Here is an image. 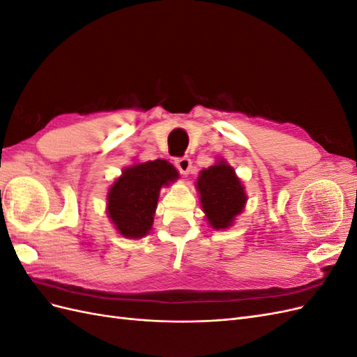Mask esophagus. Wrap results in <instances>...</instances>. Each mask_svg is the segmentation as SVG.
Here are the masks:
<instances>
[{"label":"esophagus","mask_w":357,"mask_h":357,"mask_svg":"<svg viewBox=\"0 0 357 357\" xmlns=\"http://www.w3.org/2000/svg\"><path fill=\"white\" fill-rule=\"evenodd\" d=\"M176 167L183 176H188L192 169V160L189 158H178L176 159Z\"/></svg>","instance_id":"esophagus-1"}]
</instances>
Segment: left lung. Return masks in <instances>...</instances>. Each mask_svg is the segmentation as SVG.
Wrapping results in <instances>:
<instances>
[{"instance_id": "8db88e82", "label": "left lung", "mask_w": 357, "mask_h": 357, "mask_svg": "<svg viewBox=\"0 0 357 357\" xmlns=\"http://www.w3.org/2000/svg\"><path fill=\"white\" fill-rule=\"evenodd\" d=\"M197 190L202 211L214 231L229 229L247 204V193L235 169L225 159L199 172Z\"/></svg>"}]
</instances>
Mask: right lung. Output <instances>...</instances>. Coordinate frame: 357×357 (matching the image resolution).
Wrapping results in <instances>:
<instances>
[{
  "label": "right lung",
  "instance_id": "obj_1",
  "mask_svg": "<svg viewBox=\"0 0 357 357\" xmlns=\"http://www.w3.org/2000/svg\"><path fill=\"white\" fill-rule=\"evenodd\" d=\"M178 178L165 159L137 162L125 167L107 192V215L128 240H139L152 231L159 192Z\"/></svg>",
  "mask_w": 357,
  "mask_h": 357
}]
</instances>
